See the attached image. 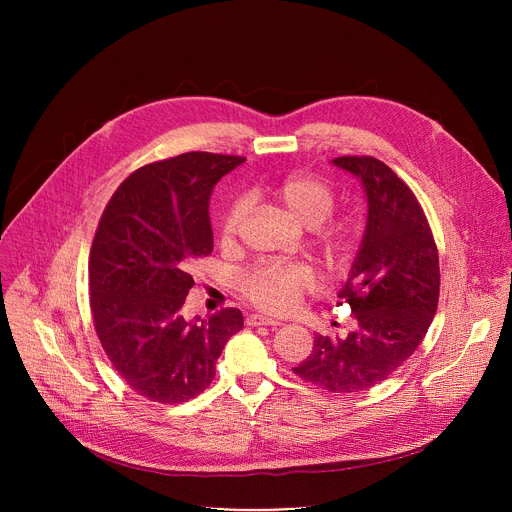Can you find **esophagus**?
<instances>
[{
  "instance_id": "1",
  "label": "esophagus",
  "mask_w": 512,
  "mask_h": 512,
  "mask_svg": "<svg viewBox=\"0 0 512 512\" xmlns=\"http://www.w3.org/2000/svg\"><path fill=\"white\" fill-rule=\"evenodd\" d=\"M247 324L249 326H279L281 322L275 320V318H269V316H261V314H251L247 318Z\"/></svg>"
}]
</instances>
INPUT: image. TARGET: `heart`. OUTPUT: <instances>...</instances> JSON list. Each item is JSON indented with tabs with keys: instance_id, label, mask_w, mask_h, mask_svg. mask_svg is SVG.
<instances>
[{
	"instance_id": "1",
	"label": "heart",
	"mask_w": 512,
	"mask_h": 512,
	"mask_svg": "<svg viewBox=\"0 0 512 512\" xmlns=\"http://www.w3.org/2000/svg\"><path fill=\"white\" fill-rule=\"evenodd\" d=\"M273 196L289 212L296 223L306 229L322 227L336 204L334 192L326 180L314 174L298 172L281 178ZM247 214V200L237 198L227 208L218 227V239L225 247H231L239 235V227ZM356 239V231L350 223H336L326 231L324 251L330 263H342ZM312 287V273L304 265L296 263H259L247 269L241 277L243 296L265 312H285L294 308L306 289Z\"/></svg>"
}]
</instances>
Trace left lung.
<instances>
[{
    "instance_id": "1",
    "label": "left lung",
    "mask_w": 512,
    "mask_h": 512,
    "mask_svg": "<svg viewBox=\"0 0 512 512\" xmlns=\"http://www.w3.org/2000/svg\"><path fill=\"white\" fill-rule=\"evenodd\" d=\"M332 164L360 178L369 200L367 231L338 291L356 328L316 336L294 373L330 393H358L389 379L421 344L440 300V257L419 200L387 164L373 156Z\"/></svg>"
}]
</instances>
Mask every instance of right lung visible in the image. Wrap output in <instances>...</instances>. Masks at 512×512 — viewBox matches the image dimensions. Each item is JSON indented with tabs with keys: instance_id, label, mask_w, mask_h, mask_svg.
Wrapping results in <instances>:
<instances>
[{
	"instance_id": "add662e5",
	"label": "right lung",
	"mask_w": 512,
	"mask_h": 512,
	"mask_svg": "<svg viewBox=\"0 0 512 512\" xmlns=\"http://www.w3.org/2000/svg\"><path fill=\"white\" fill-rule=\"evenodd\" d=\"M245 158L188 152L141 166L111 196L91 257V312L117 375L141 397L174 405L200 395L243 314L188 322V265L212 253L208 200Z\"/></svg>"
}]
</instances>
